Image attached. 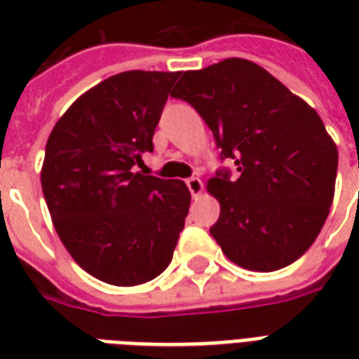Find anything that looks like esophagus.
Masks as SVG:
<instances>
[{"label":"esophagus","mask_w":359,"mask_h":359,"mask_svg":"<svg viewBox=\"0 0 359 359\" xmlns=\"http://www.w3.org/2000/svg\"><path fill=\"white\" fill-rule=\"evenodd\" d=\"M186 186H188V190H190L194 197H197L203 191V182L199 177H190V179L186 180Z\"/></svg>","instance_id":"esophagus-1"}]
</instances>
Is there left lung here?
Segmentation results:
<instances>
[{"mask_svg": "<svg viewBox=\"0 0 359 359\" xmlns=\"http://www.w3.org/2000/svg\"><path fill=\"white\" fill-rule=\"evenodd\" d=\"M171 97L196 108L238 171L208 180L219 201L210 235L227 259L255 272L300 259L328 218L337 175V147L317 111L238 57L188 70Z\"/></svg>", "mask_w": 359, "mask_h": 359, "instance_id": "left-lung-1", "label": "left lung"}]
</instances>
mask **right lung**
<instances>
[{
  "instance_id": "right-lung-1",
  "label": "right lung",
  "mask_w": 359,
  "mask_h": 359,
  "mask_svg": "<svg viewBox=\"0 0 359 359\" xmlns=\"http://www.w3.org/2000/svg\"><path fill=\"white\" fill-rule=\"evenodd\" d=\"M180 72L128 70L81 95L48 137L41 184L59 238L93 278L117 287L169 266L190 208L182 180L135 173Z\"/></svg>"
}]
</instances>
